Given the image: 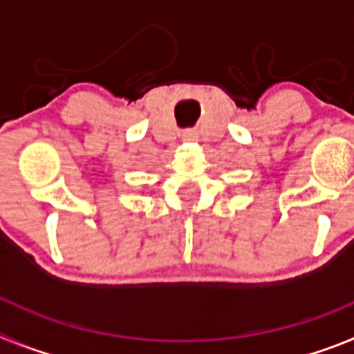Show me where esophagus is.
Returning a JSON list of instances; mask_svg holds the SVG:
<instances>
[{"label": "esophagus", "instance_id": "obj_1", "mask_svg": "<svg viewBox=\"0 0 354 354\" xmlns=\"http://www.w3.org/2000/svg\"><path fill=\"white\" fill-rule=\"evenodd\" d=\"M187 136H193V133H187Z\"/></svg>", "mask_w": 354, "mask_h": 354}]
</instances>
